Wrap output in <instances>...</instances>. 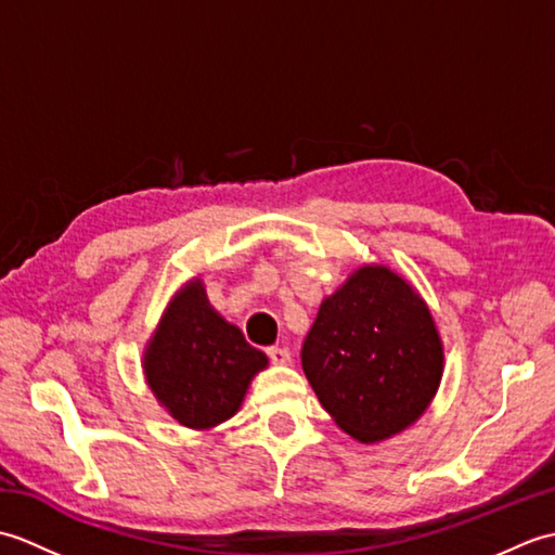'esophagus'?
<instances>
[{"label":"esophagus","mask_w":555,"mask_h":555,"mask_svg":"<svg viewBox=\"0 0 555 555\" xmlns=\"http://www.w3.org/2000/svg\"><path fill=\"white\" fill-rule=\"evenodd\" d=\"M267 356H269V360L274 362V364H286V362H291V350H288V348H281V346L267 348Z\"/></svg>","instance_id":"1"}]
</instances>
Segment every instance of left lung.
I'll list each match as a JSON object with an SVG mask.
<instances>
[{
    "label": "left lung",
    "mask_w": 555,
    "mask_h": 555,
    "mask_svg": "<svg viewBox=\"0 0 555 555\" xmlns=\"http://www.w3.org/2000/svg\"><path fill=\"white\" fill-rule=\"evenodd\" d=\"M300 358L324 410L362 443L408 429L443 374V344L427 302L382 264L352 271L322 300Z\"/></svg>",
    "instance_id": "8db88e82"
}]
</instances>
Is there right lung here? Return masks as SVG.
<instances>
[{"label":"right lung","mask_w":555,"mask_h":555,"mask_svg":"<svg viewBox=\"0 0 555 555\" xmlns=\"http://www.w3.org/2000/svg\"><path fill=\"white\" fill-rule=\"evenodd\" d=\"M264 367V352L211 308L199 279L176 293L143 356L150 391L188 429L233 417Z\"/></svg>","instance_id":"right-lung-1"}]
</instances>
